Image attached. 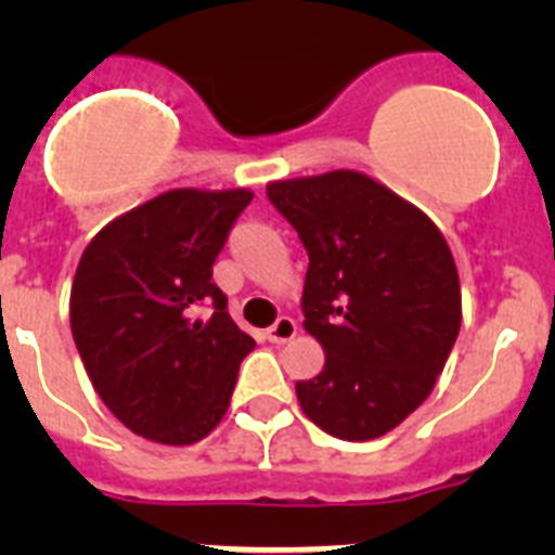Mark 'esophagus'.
<instances>
[{
    "mask_svg": "<svg viewBox=\"0 0 555 555\" xmlns=\"http://www.w3.org/2000/svg\"><path fill=\"white\" fill-rule=\"evenodd\" d=\"M294 333H297V325H294L292 317H278L274 325L267 331V338L272 345H286L288 338H294Z\"/></svg>",
    "mask_w": 555,
    "mask_h": 555,
    "instance_id": "obj_1",
    "label": "esophagus"
}]
</instances>
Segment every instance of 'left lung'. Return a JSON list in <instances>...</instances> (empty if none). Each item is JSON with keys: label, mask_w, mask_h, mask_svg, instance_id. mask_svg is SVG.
Returning a JSON list of instances; mask_svg holds the SVG:
<instances>
[{"label": "left lung", "mask_w": 555, "mask_h": 555, "mask_svg": "<svg viewBox=\"0 0 555 555\" xmlns=\"http://www.w3.org/2000/svg\"><path fill=\"white\" fill-rule=\"evenodd\" d=\"M308 253L302 313L325 366L297 400L336 439L389 434L423 405L461 327L444 235L423 210L361 171L267 185Z\"/></svg>", "instance_id": "obj_1"}]
</instances>
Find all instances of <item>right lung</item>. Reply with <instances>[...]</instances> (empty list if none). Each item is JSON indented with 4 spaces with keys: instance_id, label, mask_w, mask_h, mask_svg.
I'll use <instances>...</instances> for the list:
<instances>
[{
    "instance_id": "right-lung-1",
    "label": "right lung",
    "mask_w": 555,
    "mask_h": 555,
    "mask_svg": "<svg viewBox=\"0 0 555 555\" xmlns=\"http://www.w3.org/2000/svg\"><path fill=\"white\" fill-rule=\"evenodd\" d=\"M253 194L166 191L94 235L72 286V336L102 403L132 434L191 444L217 428L255 347L210 281Z\"/></svg>"
}]
</instances>
